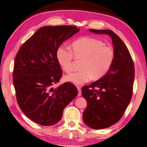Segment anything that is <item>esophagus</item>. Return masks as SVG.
I'll list each match as a JSON object with an SVG mask.
<instances>
[{"label":"esophagus","instance_id":"obj_1","mask_svg":"<svg viewBox=\"0 0 147 147\" xmlns=\"http://www.w3.org/2000/svg\"><path fill=\"white\" fill-rule=\"evenodd\" d=\"M77 89L78 90V97H80L82 95V90H81V87L80 86H77Z\"/></svg>","mask_w":147,"mask_h":147}]
</instances>
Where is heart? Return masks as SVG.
<instances>
[{
  "label": "heart",
  "instance_id": "obj_1",
  "mask_svg": "<svg viewBox=\"0 0 147 147\" xmlns=\"http://www.w3.org/2000/svg\"><path fill=\"white\" fill-rule=\"evenodd\" d=\"M101 40L94 38L84 37L71 44V50L61 46L56 52L58 62L65 72L74 69V57L83 59L82 69L65 76V81L76 85H82L95 79L103 77L113 63L115 52L111 47L105 46Z\"/></svg>",
  "mask_w": 147,
  "mask_h": 147
}]
</instances>
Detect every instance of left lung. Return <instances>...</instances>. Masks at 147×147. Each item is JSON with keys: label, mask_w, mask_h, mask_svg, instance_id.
Returning <instances> with one entry per match:
<instances>
[{"label": "left lung", "mask_w": 147, "mask_h": 147, "mask_svg": "<svg viewBox=\"0 0 147 147\" xmlns=\"http://www.w3.org/2000/svg\"><path fill=\"white\" fill-rule=\"evenodd\" d=\"M89 30L94 34L109 35L114 48L115 58L109 71L96 82L82 88V96L88 103L83 113L84 123L94 129H105L121 119L130 103L135 67L129 50L116 34L109 30Z\"/></svg>", "instance_id": "left-lung-1"}]
</instances>
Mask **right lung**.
I'll list each match as a JSON object with an SVG mask.
<instances>
[{"label": "right lung", "mask_w": 147, "mask_h": 147, "mask_svg": "<svg viewBox=\"0 0 147 147\" xmlns=\"http://www.w3.org/2000/svg\"><path fill=\"white\" fill-rule=\"evenodd\" d=\"M79 31L75 26L42 27L17 53L13 70L16 100L22 112L36 123L56 124L64 108L78 95L76 87L69 82L55 89L52 86L62 76L57 50Z\"/></svg>", "instance_id": "obj_1"}]
</instances>
